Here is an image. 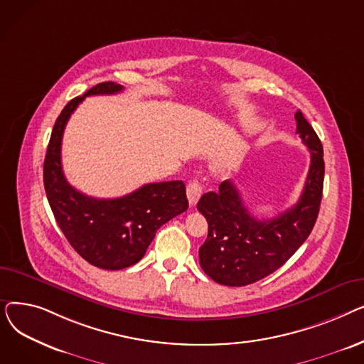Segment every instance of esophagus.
<instances>
[{
    "instance_id": "34e87169",
    "label": "esophagus",
    "mask_w": 364,
    "mask_h": 364,
    "mask_svg": "<svg viewBox=\"0 0 364 364\" xmlns=\"http://www.w3.org/2000/svg\"><path fill=\"white\" fill-rule=\"evenodd\" d=\"M200 196H202V186H200V183L196 178L190 180L188 184H187V199H188V203L192 205V206H195L198 203V200L200 199Z\"/></svg>"
}]
</instances>
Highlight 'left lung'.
Here are the masks:
<instances>
[{
  "instance_id": "obj_1",
  "label": "left lung",
  "mask_w": 364,
  "mask_h": 364,
  "mask_svg": "<svg viewBox=\"0 0 364 364\" xmlns=\"http://www.w3.org/2000/svg\"><path fill=\"white\" fill-rule=\"evenodd\" d=\"M295 121L296 134L310 149L311 164L301 198L288 211L257 220L230 180L223 181L217 193L208 192L198 202L199 213L208 221V237L199 247L200 267L220 284L246 286L274 273L313 230L323 195V147L301 110L295 113Z\"/></svg>"
}]
</instances>
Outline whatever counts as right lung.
Instances as JSON below:
<instances>
[{"instance_id": "1", "label": "right lung", "mask_w": 364, "mask_h": 364, "mask_svg": "<svg viewBox=\"0 0 364 364\" xmlns=\"http://www.w3.org/2000/svg\"><path fill=\"white\" fill-rule=\"evenodd\" d=\"M122 90L109 81L72 99L54 124L44 161V187L57 224L76 252L105 270H122L139 262L158 228L188 208L180 180L144 184L117 199H95L68 183L62 169V139L70 114L88 95Z\"/></svg>"}]
</instances>
